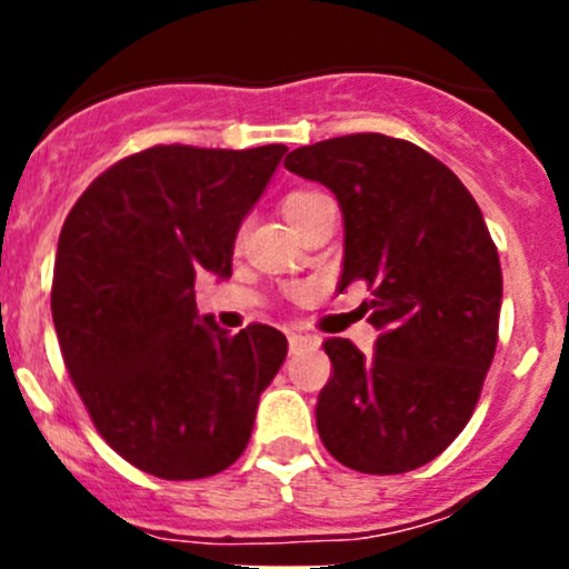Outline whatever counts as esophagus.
<instances>
[{
	"label": "esophagus",
	"mask_w": 569,
	"mask_h": 569,
	"mask_svg": "<svg viewBox=\"0 0 569 569\" xmlns=\"http://www.w3.org/2000/svg\"><path fill=\"white\" fill-rule=\"evenodd\" d=\"M319 341L311 336H302V332H291L289 336V349L291 352H300V349H317Z\"/></svg>",
	"instance_id": "obj_1"
}]
</instances>
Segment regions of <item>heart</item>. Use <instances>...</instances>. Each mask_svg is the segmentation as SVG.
<instances>
[{
    "mask_svg": "<svg viewBox=\"0 0 569 569\" xmlns=\"http://www.w3.org/2000/svg\"><path fill=\"white\" fill-rule=\"evenodd\" d=\"M327 194L321 192H308V189H297V192H289L283 198V203H280V211H283L286 222H289L291 228H300L302 222L308 220V217L313 214V209H319L321 203H327Z\"/></svg>",
    "mask_w": 569,
    "mask_h": 569,
    "instance_id": "b5f03b06",
    "label": "heart"
}]
</instances>
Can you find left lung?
Masks as SVG:
<instances>
[{
	"instance_id": "obj_1",
	"label": "left lung",
	"mask_w": 569,
	"mask_h": 569,
	"mask_svg": "<svg viewBox=\"0 0 569 569\" xmlns=\"http://www.w3.org/2000/svg\"><path fill=\"white\" fill-rule=\"evenodd\" d=\"M283 164L338 198V286H369L363 308L380 330L369 358L347 338L325 341L321 443L360 473L421 468L470 421L496 355L501 261L485 217L443 162L396 137H332Z\"/></svg>"
}]
</instances>
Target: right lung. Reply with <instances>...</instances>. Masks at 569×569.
<instances>
[{"label":"right lung","mask_w":569,"mask_h":569,"mask_svg":"<svg viewBox=\"0 0 569 569\" xmlns=\"http://www.w3.org/2000/svg\"><path fill=\"white\" fill-rule=\"evenodd\" d=\"M286 146H153L104 170L60 231L51 319L101 438L159 479H206L242 457L286 336L198 317L194 274L231 278L237 231Z\"/></svg>","instance_id":"add662e5"}]
</instances>
